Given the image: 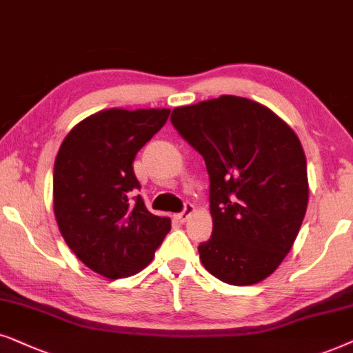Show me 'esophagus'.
Listing matches in <instances>:
<instances>
[{
  "label": "esophagus",
  "instance_id": "1",
  "mask_svg": "<svg viewBox=\"0 0 353 353\" xmlns=\"http://www.w3.org/2000/svg\"><path fill=\"white\" fill-rule=\"evenodd\" d=\"M194 211H195V206H194V205H192V203H185L184 210H182L179 214H176V219L179 221V223H185V221L190 218V214L194 213Z\"/></svg>",
  "mask_w": 353,
  "mask_h": 353
}]
</instances>
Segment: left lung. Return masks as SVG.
Here are the masks:
<instances>
[{"label": "left lung", "mask_w": 353, "mask_h": 353, "mask_svg": "<svg viewBox=\"0 0 353 353\" xmlns=\"http://www.w3.org/2000/svg\"><path fill=\"white\" fill-rule=\"evenodd\" d=\"M205 159L213 234L199 245L214 278L256 284L292 248L308 205L307 159L294 130L266 106L224 95L172 110Z\"/></svg>", "instance_id": "1"}]
</instances>
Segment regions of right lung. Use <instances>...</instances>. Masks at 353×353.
<instances>
[{
  "mask_svg": "<svg viewBox=\"0 0 353 353\" xmlns=\"http://www.w3.org/2000/svg\"><path fill=\"white\" fill-rule=\"evenodd\" d=\"M169 110H106L83 119L54 161V216L65 243L98 274L119 279L152 261L171 231L137 195L139 150L163 128Z\"/></svg>",
  "mask_w": 353,
  "mask_h": 353,
  "instance_id": "right-lung-1",
  "label": "right lung"
}]
</instances>
